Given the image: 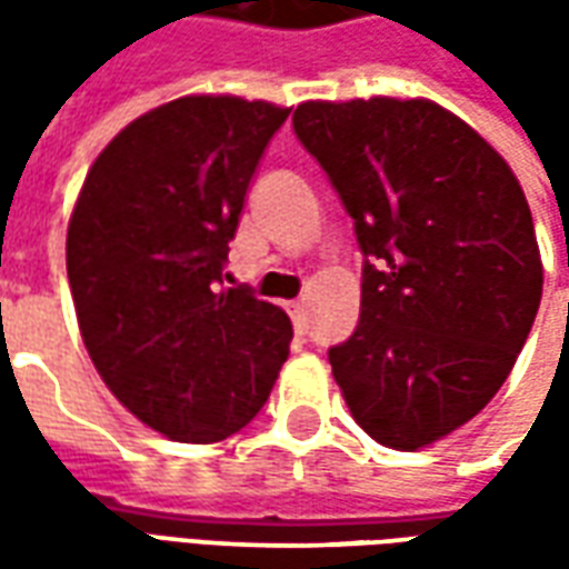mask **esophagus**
I'll return each mask as SVG.
<instances>
[{
	"mask_svg": "<svg viewBox=\"0 0 569 569\" xmlns=\"http://www.w3.org/2000/svg\"><path fill=\"white\" fill-rule=\"evenodd\" d=\"M289 313H292V322H296L298 335L305 332V326H308V308H305V301H292V305H289Z\"/></svg>",
	"mask_w": 569,
	"mask_h": 569,
	"instance_id": "34e87169",
	"label": "esophagus"
}]
</instances>
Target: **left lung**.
Here are the masks:
<instances>
[{"label":"left lung","mask_w":569,"mask_h":569,"mask_svg":"<svg viewBox=\"0 0 569 569\" xmlns=\"http://www.w3.org/2000/svg\"><path fill=\"white\" fill-rule=\"evenodd\" d=\"M357 222V332L329 350L371 439L418 451L509 378L542 298L533 216L512 167L427 97L308 100L292 116Z\"/></svg>","instance_id":"8db88e82"}]
</instances>
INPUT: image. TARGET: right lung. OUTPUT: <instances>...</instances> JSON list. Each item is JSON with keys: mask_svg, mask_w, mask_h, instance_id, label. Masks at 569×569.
Returning <instances> with one entry per match:
<instances>
[{"mask_svg": "<svg viewBox=\"0 0 569 569\" xmlns=\"http://www.w3.org/2000/svg\"><path fill=\"white\" fill-rule=\"evenodd\" d=\"M289 106L188 93L116 133L67 228L81 341L121 406L173 441L234 436L268 402L292 322L222 286L249 179Z\"/></svg>", "mask_w": 569, "mask_h": 569, "instance_id": "1", "label": "right lung"}]
</instances>
